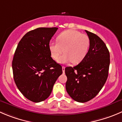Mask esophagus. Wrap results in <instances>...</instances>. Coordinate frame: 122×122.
I'll list each match as a JSON object with an SVG mask.
<instances>
[{"mask_svg": "<svg viewBox=\"0 0 122 122\" xmlns=\"http://www.w3.org/2000/svg\"><path fill=\"white\" fill-rule=\"evenodd\" d=\"M65 66H62V71H63V72H65Z\"/></svg>", "mask_w": 122, "mask_h": 122, "instance_id": "1", "label": "esophagus"}]
</instances>
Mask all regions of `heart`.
I'll return each instance as SVG.
<instances>
[{"label":"heart","instance_id":"heart-1","mask_svg":"<svg viewBox=\"0 0 122 122\" xmlns=\"http://www.w3.org/2000/svg\"><path fill=\"white\" fill-rule=\"evenodd\" d=\"M57 42L49 43L50 54L57 60L64 51L66 54L57 60L60 63L72 62L78 64L84 60L89 52L90 41L87 35L75 30H67L58 35Z\"/></svg>","mask_w":122,"mask_h":122}]
</instances>
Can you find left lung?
I'll return each instance as SVG.
<instances>
[{
	"instance_id": "1",
	"label": "left lung",
	"mask_w": 122,
	"mask_h": 122,
	"mask_svg": "<svg viewBox=\"0 0 122 122\" xmlns=\"http://www.w3.org/2000/svg\"><path fill=\"white\" fill-rule=\"evenodd\" d=\"M90 41L89 52L84 60L74 67H66V89L78 102L95 98L106 82L110 66V53L98 36L86 30Z\"/></svg>"
}]
</instances>
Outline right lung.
I'll list each match as a JSON object with an SVG mask.
<instances>
[{"label":"right lung","mask_w":122,"mask_h":122,"mask_svg":"<svg viewBox=\"0 0 122 122\" xmlns=\"http://www.w3.org/2000/svg\"><path fill=\"white\" fill-rule=\"evenodd\" d=\"M57 27H39L27 32L18 43L12 60L14 79L29 100L39 102L48 98L62 66L51 57L48 45Z\"/></svg>","instance_id":"1"}]
</instances>
